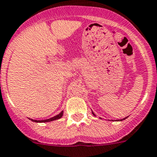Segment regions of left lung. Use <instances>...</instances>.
Listing matches in <instances>:
<instances>
[{"label": "left lung", "instance_id": "obj_1", "mask_svg": "<svg viewBox=\"0 0 157 157\" xmlns=\"http://www.w3.org/2000/svg\"><path fill=\"white\" fill-rule=\"evenodd\" d=\"M92 114H93L94 116H95V114H94V112H93V111H92ZM100 118V119H102V118ZM126 118H127V117H126V118H122V119H119V120H117V121H122V120H125V119H126Z\"/></svg>", "mask_w": 157, "mask_h": 157}]
</instances>
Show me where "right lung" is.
Wrapping results in <instances>:
<instances>
[{"label":"right lung","mask_w":157,"mask_h":157,"mask_svg":"<svg viewBox=\"0 0 157 157\" xmlns=\"http://www.w3.org/2000/svg\"><path fill=\"white\" fill-rule=\"evenodd\" d=\"M63 115V111H61L58 114H57L56 116L52 117V118H48V119H45V120H35V119H31V118H29L30 120H31L32 122H52V121H55V120H58L59 118H61Z\"/></svg>","instance_id":"1"}]
</instances>
